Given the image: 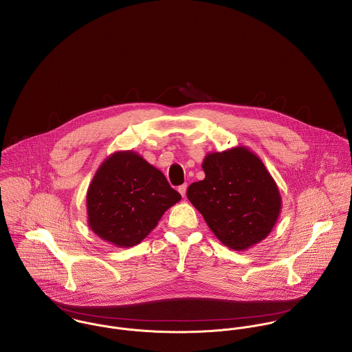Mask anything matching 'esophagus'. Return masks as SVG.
<instances>
[{
  "mask_svg": "<svg viewBox=\"0 0 352 352\" xmlns=\"http://www.w3.org/2000/svg\"><path fill=\"white\" fill-rule=\"evenodd\" d=\"M179 192H180V194H182V197L184 198V197H186V192H187V184L180 186V187H179Z\"/></svg>",
  "mask_w": 352,
  "mask_h": 352,
  "instance_id": "34e87169",
  "label": "esophagus"
}]
</instances>
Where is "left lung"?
I'll use <instances>...</instances> for the list:
<instances>
[{
	"label": "left lung",
	"instance_id": "left-lung-1",
	"mask_svg": "<svg viewBox=\"0 0 352 352\" xmlns=\"http://www.w3.org/2000/svg\"><path fill=\"white\" fill-rule=\"evenodd\" d=\"M206 177L192 183L187 198L226 247L245 251L264 240L278 221L282 198L261 160L248 148L210 153Z\"/></svg>",
	"mask_w": 352,
	"mask_h": 352
}]
</instances>
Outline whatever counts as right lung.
Returning a JSON list of instances; mask_svg holds the SVG:
<instances>
[{"mask_svg":"<svg viewBox=\"0 0 352 352\" xmlns=\"http://www.w3.org/2000/svg\"><path fill=\"white\" fill-rule=\"evenodd\" d=\"M180 199L164 173L140 154L116 151L101 164L88 188V225L107 243L134 247Z\"/></svg>","mask_w":352,"mask_h":352,"instance_id":"1","label":"right lung"}]
</instances>
